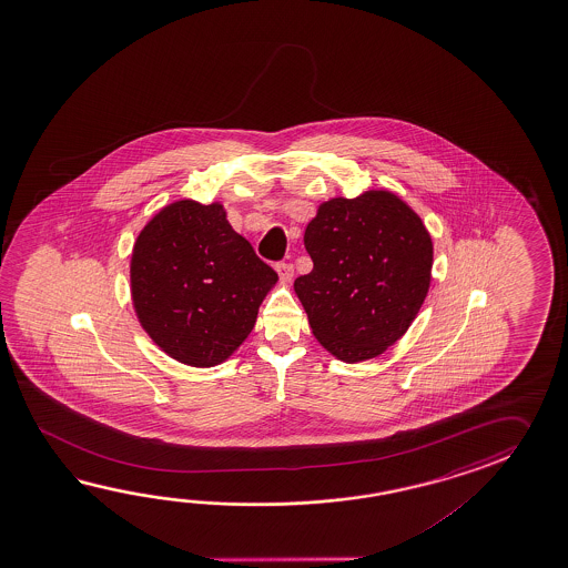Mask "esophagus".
I'll return each instance as SVG.
<instances>
[{
  "label": "esophagus",
  "mask_w": 568,
  "mask_h": 568,
  "mask_svg": "<svg viewBox=\"0 0 568 568\" xmlns=\"http://www.w3.org/2000/svg\"><path fill=\"white\" fill-rule=\"evenodd\" d=\"M276 272H278L282 282H290L292 276H294V267L288 262H280L278 266H276Z\"/></svg>",
  "instance_id": "34e87169"
}]
</instances>
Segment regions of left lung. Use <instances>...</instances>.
I'll return each instance as SVG.
<instances>
[{
    "instance_id": "obj_1",
    "label": "left lung",
    "mask_w": 568,
    "mask_h": 568,
    "mask_svg": "<svg viewBox=\"0 0 568 568\" xmlns=\"http://www.w3.org/2000/svg\"><path fill=\"white\" fill-rule=\"evenodd\" d=\"M313 272L294 280L316 341L345 363L392 347L423 306L433 276V240L389 191L331 199L306 225Z\"/></svg>"
}]
</instances>
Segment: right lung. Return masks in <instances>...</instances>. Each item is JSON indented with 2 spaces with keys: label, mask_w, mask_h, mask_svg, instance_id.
Listing matches in <instances>:
<instances>
[{
  "label": "right lung",
  "mask_w": 568,
  "mask_h": 568,
  "mask_svg": "<svg viewBox=\"0 0 568 568\" xmlns=\"http://www.w3.org/2000/svg\"><path fill=\"white\" fill-rule=\"evenodd\" d=\"M132 301L138 321L172 359L213 367L252 333L278 274L227 221L221 203L174 201L133 243Z\"/></svg>",
  "instance_id": "obj_1"
}]
</instances>
